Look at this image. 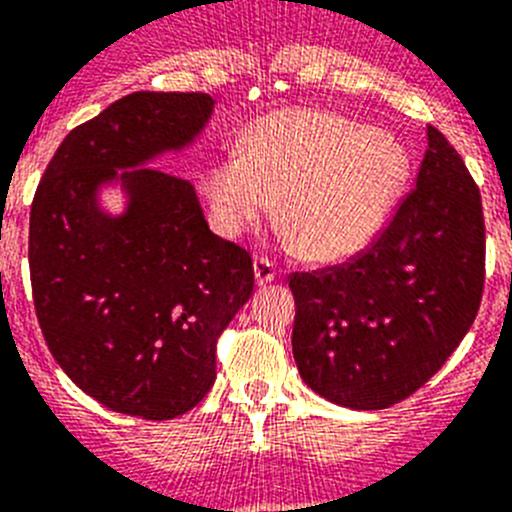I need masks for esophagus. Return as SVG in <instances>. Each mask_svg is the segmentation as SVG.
<instances>
[{
	"mask_svg": "<svg viewBox=\"0 0 512 512\" xmlns=\"http://www.w3.org/2000/svg\"><path fill=\"white\" fill-rule=\"evenodd\" d=\"M278 278V268L270 257H257L255 260V281L257 286H268L270 281Z\"/></svg>",
	"mask_w": 512,
	"mask_h": 512,
	"instance_id": "34e87169",
	"label": "esophagus"
}]
</instances>
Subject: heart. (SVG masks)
I'll return each mask as SVG.
<instances>
[{
    "instance_id": "obj_1",
    "label": "heart",
    "mask_w": 512,
    "mask_h": 512,
    "mask_svg": "<svg viewBox=\"0 0 512 512\" xmlns=\"http://www.w3.org/2000/svg\"><path fill=\"white\" fill-rule=\"evenodd\" d=\"M407 151L342 115L286 110L255 126L242 151L208 167L203 190L226 237L273 213L311 260L361 250L384 224L407 177Z\"/></svg>"
}]
</instances>
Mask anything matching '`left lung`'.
I'll return each mask as SVG.
<instances>
[{"mask_svg": "<svg viewBox=\"0 0 512 512\" xmlns=\"http://www.w3.org/2000/svg\"><path fill=\"white\" fill-rule=\"evenodd\" d=\"M293 358L330 402L386 410L441 371L477 317L484 213L477 182L438 128L417 185L366 250L291 273Z\"/></svg>", "mask_w": 512, "mask_h": 512, "instance_id": "1", "label": "left lung"}]
</instances>
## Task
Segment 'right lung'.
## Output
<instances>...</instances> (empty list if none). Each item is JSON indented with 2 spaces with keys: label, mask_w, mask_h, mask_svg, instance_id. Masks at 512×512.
I'll list each match as a JSON object with an SVG mask.
<instances>
[{
  "label": "right lung",
  "mask_w": 512,
  "mask_h": 512,
  "mask_svg": "<svg viewBox=\"0 0 512 512\" xmlns=\"http://www.w3.org/2000/svg\"><path fill=\"white\" fill-rule=\"evenodd\" d=\"M213 113L203 92H133L61 141L30 206V283L46 345L113 412L172 420L216 379V342L255 286L250 252L216 237L190 180L144 167ZM118 169L132 201L94 203Z\"/></svg>",
  "instance_id": "right-lung-1"
}]
</instances>
